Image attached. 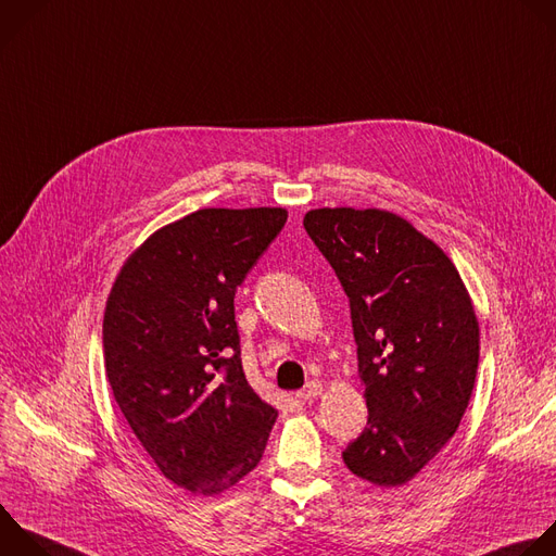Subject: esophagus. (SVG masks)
Returning <instances> with one entry per match:
<instances>
[{
	"mask_svg": "<svg viewBox=\"0 0 556 556\" xmlns=\"http://www.w3.org/2000/svg\"><path fill=\"white\" fill-rule=\"evenodd\" d=\"M320 393H323V384L316 382V380H312V382H307V384L296 393V397H299L301 402H312V400H316Z\"/></svg>",
	"mask_w": 556,
	"mask_h": 556,
	"instance_id": "esophagus-1",
	"label": "esophagus"
}]
</instances>
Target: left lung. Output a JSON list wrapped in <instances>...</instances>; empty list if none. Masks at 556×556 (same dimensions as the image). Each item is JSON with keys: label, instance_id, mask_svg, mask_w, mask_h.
I'll return each mask as SVG.
<instances>
[{"label": "left lung", "instance_id": "8db88e82", "mask_svg": "<svg viewBox=\"0 0 556 556\" xmlns=\"http://www.w3.org/2000/svg\"><path fill=\"white\" fill-rule=\"evenodd\" d=\"M303 227L349 296L368 408L342 460L371 484L402 486L445 447L471 400V296L452 260L397 214L323 207Z\"/></svg>", "mask_w": 556, "mask_h": 556}]
</instances>
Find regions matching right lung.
<instances>
[{"instance_id": "right-lung-1", "label": "right lung", "mask_w": 556, "mask_h": 556, "mask_svg": "<svg viewBox=\"0 0 556 556\" xmlns=\"http://www.w3.org/2000/svg\"><path fill=\"white\" fill-rule=\"evenodd\" d=\"M286 220L281 207L199 210L154 231L106 301L113 397L161 473L199 495L253 471L277 419L247 382L233 299Z\"/></svg>"}]
</instances>
